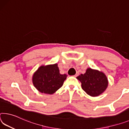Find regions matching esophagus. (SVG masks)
<instances>
[{
  "label": "esophagus",
  "instance_id": "esophagus-1",
  "mask_svg": "<svg viewBox=\"0 0 129 129\" xmlns=\"http://www.w3.org/2000/svg\"><path fill=\"white\" fill-rule=\"evenodd\" d=\"M79 72H76V75H75V77H76V76H78V75H79Z\"/></svg>",
  "mask_w": 129,
  "mask_h": 129
}]
</instances>
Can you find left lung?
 <instances>
[{"instance_id":"left-lung-1","label":"left lung","mask_w":129,"mask_h":129,"mask_svg":"<svg viewBox=\"0 0 129 129\" xmlns=\"http://www.w3.org/2000/svg\"><path fill=\"white\" fill-rule=\"evenodd\" d=\"M76 78L81 83L82 89L91 96H98L107 88L108 79L102 72L91 68H87L84 74H81Z\"/></svg>"}]
</instances>
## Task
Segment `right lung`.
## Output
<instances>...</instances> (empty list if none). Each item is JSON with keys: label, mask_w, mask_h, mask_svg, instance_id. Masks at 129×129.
Returning a JSON list of instances; mask_svg holds the SVG:
<instances>
[{"label": "right lung", "mask_w": 129, "mask_h": 129, "mask_svg": "<svg viewBox=\"0 0 129 129\" xmlns=\"http://www.w3.org/2000/svg\"><path fill=\"white\" fill-rule=\"evenodd\" d=\"M67 77L66 74H60L57 64L42 65L33 74L32 81L40 92L53 94L62 86Z\"/></svg>", "instance_id": "1"}]
</instances>
